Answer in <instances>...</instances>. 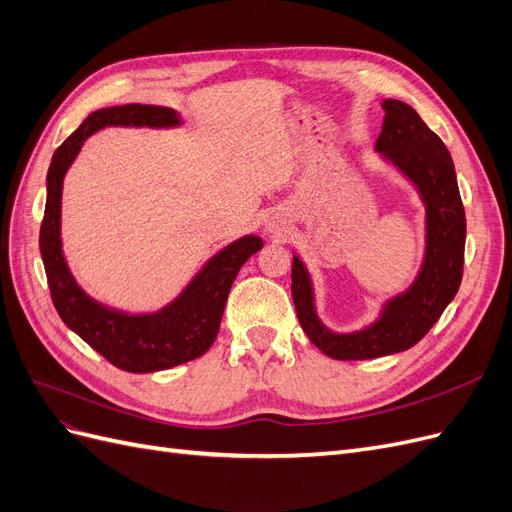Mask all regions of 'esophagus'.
<instances>
[{"label":"esophagus","instance_id":"34e87169","mask_svg":"<svg viewBox=\"0 0 512 512\" xmlns=\"http://www.w3.org/2000/svg\"><path fill=\"white\" fill-rule=\"evenodd\" d=\"M269 230H275V226H269Z\"/></svg>","mask_w":512,"mask_h":512}]
</instances>
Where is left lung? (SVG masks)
Returning a JSON list of instances; mask_svg holds the SVG:
<instances>
[{
    "instance_id": "1",
    "label": "left lung",
    "mask_w": 512,
    "mask_h": 512,
    "mask_svg": "<svg viewBox=\"0 0 512 512\" xmlns=\"http://www.w3.org/2000/svg\"><path fill=\"white\" fill-rule=\"evenodd\" d=\"M376 151L397 166L425 203V258L412 286L384 303L378 320L354 333H335L316 314L314 286L299 256L292 258V301L305 335L337 361H365L404 352L427 335L455 299L463 275L466 211L451 153L412 106L384 100Z\"/></svg>"
}]
</instances>
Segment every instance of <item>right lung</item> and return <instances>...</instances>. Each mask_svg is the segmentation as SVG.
<instances>
[{"label":"right lung","mask_w":512,"mask_h":512,"mask_svg":"<svg viewBox=\"0 0 512 512\" xmlns=\"http://www.w3.org/2000/svg\"><path fill=\"white\" fill-rule=\"evenodd\" d=\"M106 126L175 128L181 126V119L173 108L151 104H123L91 113L53 153L46 175L40 254L53 305L66 327L115 367L149 374L194 361L211 348L220 331L230 286L247 258L260 250L262 239L247 235L226 245L173 303L156 314H123L91 299L76 284L61 250V188L83 143Z\"/></svg>","instance_id":"1"}]
</instances>
